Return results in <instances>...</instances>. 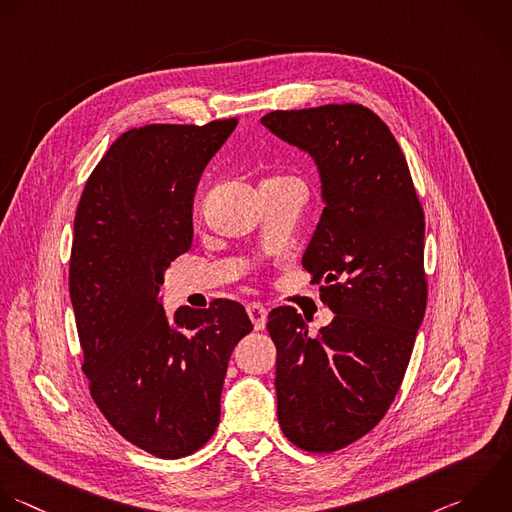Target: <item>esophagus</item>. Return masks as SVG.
Masks as SVG:
<instances>
[{
  "label": "esophagus",
  "instance_id": "1",
  "mask_svg": "<svg viewBox=\"0 0 512 512\" xmlns=\"http://www.w3.org/2000/svg\"><path fill=\"white\" fill-rule=\"evenodd\" d=\"M247 313H249V319L253 323V327L257 331L265 329V323H267V309L261 305V303H249L247 305Z\"/></svg>",
  "mask_w": 512,
  "mask_h": 512
}]
</instances>
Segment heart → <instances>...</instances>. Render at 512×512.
<instances>
[{"mask_svg": "<svg viewBox=\"0 0 512 512\" xmlns=\"http://www.w3.org/2000/svg\"><path fill=\"white\" fill-rule=\"evenodd\" d=\"M275 179H285V177H275ZM275 179H269V181H275Z\"/></svg>", "mask_w": 512, "mask_h": 512, "instance_id": "b5f03b06", "label": "heart"}]
</instances>
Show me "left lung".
<instances>
[{"mask_svg": "<svg viewBox=\"0 0 512 512\" xmlns=\"http://www.w3.org/2000/svg\"><path fill=\"white\" fill-rule=\"evenodd\" d=\"M261 123L309 151L325 209L305 251L335 313L319 337L293 307L269 313L277 417L307 453H335L393 405L427 309L425 213L395 135L359 103L271 111Z\"/></svg>", "mask_w": 512, "mask_h": 512, "instance_id": "left-lung-1", "label": "left lung"}]
</instances>
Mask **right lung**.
<instances>
[{
    "label": "right lung",
    "mask_w": 512,
    "mask_h": 512,
    "mask_svg": "<svg viewBox=\"0 0 512 512\" xmlns=\"http://www.w3.org/2000/svg\"><path fill=\"white\" fill-rule=\"evenodd\" d=\"M235 127L237 117L125 131L75 211L69 295L81 371L109 425L159 459L213 437L227 361L253 329L231 299L181 307L171 325L157 299L163 271L191 249L197 181Z\"/></svg>",
    "instance_id": "obj_1"
}]
</instances>
